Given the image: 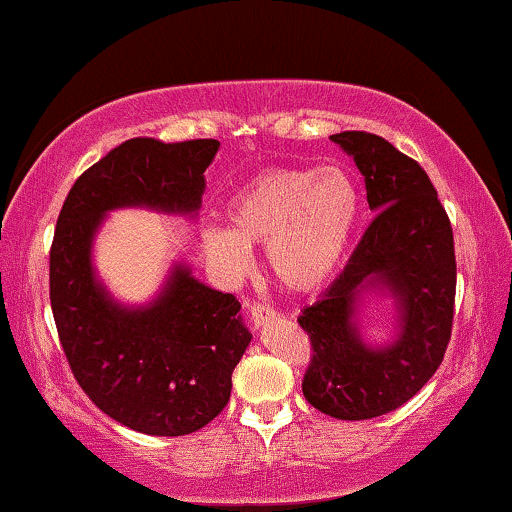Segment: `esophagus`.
Listing matches in <instances>:
<instances>
[{
    "label": "esophagus",
    "instance_id": "1",
    "mask_svg": "<svg viewBox=\"0 0 512 512\" xmlns=\"http://www.w3.org/2000/svg\"><path fill=\"white\" fill-rule=\"evenodd\" d=\"M248 312H250V319H253L255 329H259V326H264L273 315H276V310H273L271 305H264V303H250Z\"/></svg>",
    "mask_w": 512,
    "mask_h": 512
}]
</instances>
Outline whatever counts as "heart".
I'll list each match as a JSON object with an SVG mask.
<instances>
[{
  "label": "heart",
  "mask_w": 512,
  "mask_h": 512,
  "mask_svg": "<svg viewBox=\"0 0 512 512\" xmlns=\"http://www.w3.org/2000/svg\"><path fill=\"white\" fill-rule=\"evenodd\" d=\"M361 197L342 167H269L227 202L230 227H204L207 255L230 276L253 264V246H269L276 278L294 292L322 289L345 259Z\"/></svg>",
  "instance_id": "heart-1"
}]
</instances>
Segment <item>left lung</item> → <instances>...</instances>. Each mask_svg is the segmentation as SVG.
Instances as JSON below:
<instances>
[{
	"label": "left lung",
	"instance_id": "left-lung-1",
	"mask_svg": "<svg viewBox=\"0 0 512 512\" xmlns=\"http://www.w3.org/2000/svg\"><path fill=\"white\" fill-rule=\"evenodd\" d=\"M365 177L375 218L338 278L299 317L312 358L303 395L340 421H365L402 407L444 361L455 312L453 227L430 177L414 158L365 131L331 135ZM384 286L401 312L391 346L368 348L355 324L365 288Z\"/></svg>",
	"mask_w": 512,
	"mask_h": 512
}]
</instances>
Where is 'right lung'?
<instances>
[{"label": "right lung", "mask_w": 512, "mask_h": 512, "mask_svg": "<svg viewBox=\"0 0 512 512\" xmlns=\"http://www.w3.org/2000/svg\"><path fill=\"white\" fill-rule=\"evenodd\" d=\"M218 147L154 137L114 147L68 190L50 248V305L75 381L103 414L156 437L200 430L225 409L253 335L236 296L202 285L183 264L154 303L124 308L96 280L91 243L112 209L195 216Z\"/></svg>", "instance_id": "add662e5"}]
</instances>
